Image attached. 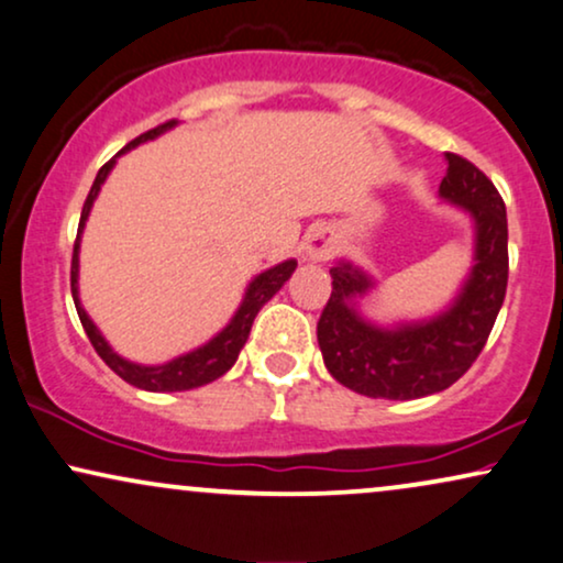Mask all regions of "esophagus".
Segmentation results:
<instances>
[{
	"instance_id": "34e87169",
	"label": "esophagus",
	"mask_w": 563,
	"mask_h": 563,
	"mask_svg": "<svg viewBox=\"0 0 563 563\" xmlns=\"http://www.w3.org/2000/svg\"><path fill=\"white\" fill-rule=\"evenodd\" d=\"M303 249H306V257H309V260H314V262L330 260L332 252H334V236H332V231H327V229L311 231L309 236H306Z\"/></svg>"
}]
</instances>
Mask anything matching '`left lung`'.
Masks as SVG:
<instances>
[{"mask_svg":"<svg viewBox=\"0 0 563 563\" xmlns=\"http://www.w3.org/2000/svg\"><path fill=\"white\" fill-rule=\"evenodd\" d=\"M439 195L471 212L475 257L465 286L441 314L397 327H376L355 311L372 277L338 262L332 294L317 322L324 366L353 393L384 400H418L452 387L486 345L507 296V208L494 181L462 155L446 153Z\"/></svg>","mask_w":563,"mask_h":563,"instance_id":"1","label":"left lung"}]
</instances>
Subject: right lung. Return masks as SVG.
<instances>
[{
    "label": "right lung",
    "mask_w": 563,
    "mask_h": 563,
    "mask_svg": "<svg viewBox=\"0 0 563 563\" xmlns=\"http://www.w3.org/2000/svg\"><path fill=\"white\" fill-rule=\"evenodd\" d=\"M174 124L176 122L170 119V122L158 124L155 130H147L145 134H140V137H134L130 145L122 147V151L117 153V158L122 153L132 151V147H137L140 142L158 137V134L170 130ZM117 158L103 163L101 170H98L96 181H92V187H90V195L82 205L80 225H77V239H75V249H73V269H69L77 317H80V322L85 327V334H88V340L92 343V347H96V353L106 361V366H109L113 374L122 376L124 382H130L132 387L147 389V393H184V389L202 387V384L216 382L218 376H223L233 364H236L241 347H244L246 338H249V330H252V324H254V317H257L262 306H265L269 298H273L277 290L283 288V283H286L288 277L294 275L296 260L280 262V265L269 267V269H265V273H260L257 277H254V280L249 283L244 301H241L239 311L233 314L229 327H225L223 332H218L216 338L210 340V343L197 347V351L184 353V355H179V358L168 361V364H161V366H140V364H132V361L122 358V355H117L111 351V345L106 343L103 334L98 332V327L90 322V317L85 314V309L80 306V296H77V273H80V257H77V254H80V236H82V229H85V220H88L92 202H96L98 191H101V184L106 181V176H109V170L113 168Z\"/></svg>",
    "instance_id": "right-lung-1"
}]
</instances>
